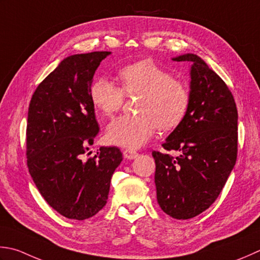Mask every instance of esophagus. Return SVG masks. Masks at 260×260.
Listing matches in <instances>:
<instances>
[{"mask_svg": "<svg viewBox=\"0 0 260 260\" xmlns=\"http://www.w3.org/2000/svg\"><path fill=\"white\" fill-rule=\"evenodd\" d=\"M123 154H124V156L126 157V159H129V160H132V159H135V157L139 156V153H137L136 151L129 150V149H126V150H124Z\"/></svg>", "mask_w": 260, "mask_h": 260, "instance_id": "obj_1", "label": "esophagus"}]
</instances>
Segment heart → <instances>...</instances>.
Listing matches in <instances>:
<instances>
[{"mask_svg":"<svg viewBox=\"0 0 260 260\" xmlns=\"http://www.w3.org/2000/svg\"><path fill=\"white\" fill-rule=\"evenodd\" d=\"M120 86L107 78L93 79L89 88L92 105L105 116H113L124 105L125 94H140L137 115H123L111 120L107 139L113 144L139 149L156 132L179 125L189 108L190 94L182 81L152 60H141L118 71Z\"/></svg>","mask_w":260,"mask_h":260,"instance_id":"b5f03b06","label":"heart"}]
</instances>
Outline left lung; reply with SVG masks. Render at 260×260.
<instances>
[{
  "label": "left lung",
  "mask_w": 260,
  "mask_h": 260,
  "mask_svg": "<svg viewBox=\"0 0 260 260\" xmlns=\"http://www.w3.org/2000/svg\"><path fill=\"white\" fill-rule=\"evenodd\" d=\"M174 59L192 63L189 108L162 144L180 154L153 151L152 156L161 210L177 220H188L215 202L236 165L238 110L224 81L201 57L186 54Z\"/></svg>",
  "instance_id": "obj_1"
}]
</instances>
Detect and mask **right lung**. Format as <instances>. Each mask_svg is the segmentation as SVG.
<instances>
[{
  "label": "right lung",
  "instance_id": "obj_1",
  "mask_svg": "<svg viewBox=\"0 0 260 260\" xmlns=\"http://www.w3.org/2000/svg\"><path fill=\"white\" fill-rule=\"evenodd\" d=\"M109 54L64 58L39 83L29 104L25 155L30 176L48 205L72 220L89 218L106 205L111 176L123 160L116 146H101L95 155L84 157L99 132L89 88Z\"/></svg>",
  "mask_w": 260,
  "mask_h": 260
}]
</instances>
